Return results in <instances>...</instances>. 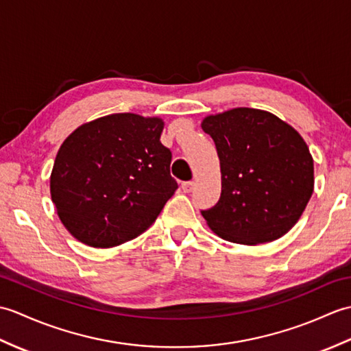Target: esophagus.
Listing matches in <instances>:
<instances>
[{
  "instance_id": "esophagus-1",
  "label": "esophagus",
  "mask_w": 351,
  "mask_h": 351,
  "mask_svg": "<svg viewBox=\"0 0 351 351\" xmlns=\"http://www.w3.org/2000/svg\"><path fill=\"white\" fill-rule=\"evenodd\" d=\"M181 189H182V191H184V193H191V191H193V189H195V182H193V181L182 182Z\"/></svg>"
}]
</instances>
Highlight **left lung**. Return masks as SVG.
<instances>
[{
    "label": "left lung",
    "instance_id": "obj_1",
    "mask_svg": "<svg viewBox=\"0 0 351 351\" xmlns=\"http://www.w3.org/2000/svg\"><path fill=\"white\" fill-rule=\"evenodd\" d=\"M217 147L221 195L202 211L223 240L255 245L285 235L314 193V160L293 126L268 111L232 108L206 116Z\"/></svg>",
    "mask_w": 351,
    "mask_h": 351
}]
</instances>
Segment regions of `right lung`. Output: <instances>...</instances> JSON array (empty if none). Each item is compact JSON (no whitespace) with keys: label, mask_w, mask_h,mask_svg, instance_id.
Segmentation results:
<instances>
[{"label":"right lung","mask_w":351,"mask_h":351,"mask_svg":"<svg viewBox=\"0 0 351 351\" xmlns=\"http://www.w3.org/2000/svg\"><path fill=\"white\" fill-rule=\"evenodd\" d=\"M160 117L108 114L78 126L58 149L51 199L64 228L92 247H114L143 234L178 182L161 145Z\"/></svg>","instance_id":"right-lung-1"}]
</instances>
